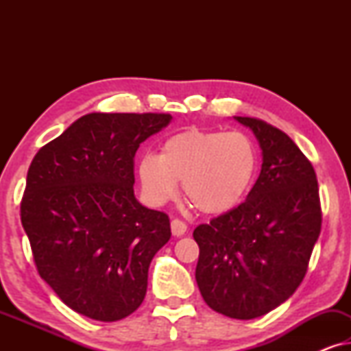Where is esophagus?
Wrapping results in <instances>:
<instances>
[{"label": "esophagus", "mask_w": 351, "mask_h": 351, "mask_svg": "<svg viewBox=\"0 0 351 351\" xmlns=\"http://www.w3.org/2000/svg\"><path fill=\"white\" fill-rule=\"evenodd\" d=\"M171 233L174 234V237H184L186 233V225L182 222V220L174 219L171 222Z\"/></svg>", "instance_id": "obj_1"}]
</instances>
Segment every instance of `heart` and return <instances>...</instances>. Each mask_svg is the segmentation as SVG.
Wrapping results in <instances>:
<instances>
[{
    "instance_id": "heart-1",
    "label": "heart",
    "mask_w": 351,
    "mask_h": 351,
    "mask_svg": "<svg viewBox=\"0 0 351 351\" xmlns=\"http://www.w3.org/2000/svg\"><path fill=\"white\" fill-rule=\"evenodd\" d=\"M258 166V148L246 134L191 128L167 137L156 156H143L137 176L152 204L174 199L182 182L185 198L199 213L222 215L246 198Z\"/></svg>"
}]
</instances>
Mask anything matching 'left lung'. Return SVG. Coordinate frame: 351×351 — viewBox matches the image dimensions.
<instances>
[{
  "mask_svg": "<svg viewBox=\"0 0 351 351\" xmlns=\"http://www.w3.org/2000/svg\"><path fill=\"white\" fill-rule=\"evenodd\" d=\"M233 118L257 138L261 174L244 203L195 228V278L214 311L252 319L300 286L321 232V206L313 166L292 138L261 119Z\"/></svg>",
  "mask_w": 351,
  "mask_h": 351,
  "instance_id": "8db88e82",
  "label": "left lung"
}]
</instances>
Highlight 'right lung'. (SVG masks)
<instances>
[{"mask_svg":"<svg viewBox=\"0 0 351 351\" xmlns=\"http://www.w3.org/2000/svg\"><path fill=\"white\" fill-rule=\"evenodd\" d=\"M165 113H88L33 158L21 204L38 273L76 313L118 321L147 294L169 217L134 195V156Z\"/></svg>","mask_w":351,"mask_h":351,"instance_id":"1","label":"right lung"}]
</instances>
